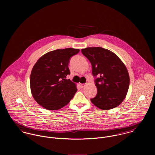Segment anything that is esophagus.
<instances>
[{"label":"esophagus","mask_w":155,"mask_h":155,"mask_svg":"<svg viewBox=\"0 0 155 155\" xmlns=\"http://www.w3.org/2000/svg\"><path fill=\"white\" fill-rule=\"evenodd\" d=\"M79 86H80L81 88H83V87H84L85 86V84H81V83H79Z\"/></svg>","instance_id":"esophagus-1"}]
</instances>
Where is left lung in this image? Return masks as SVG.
<instances>
[{"label": "left lung", "instance_id": "1", "mask_svg": "<svg viewBox=\"0 0 155 155\" xmlns=\"http://www.w3.org/2000/svg\"><path fill=\"white\" fill-rule=\"evenodd\" d=\"M91 63L97 94L91 101L98 108L107 110L118 106L124 100L130 85L128 70L113 52L101 47L82 49Z\"/></svg>", "mask_w": 155, "mask_h": 155}]
</instances>
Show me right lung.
<instances>
[{
	"label": "right lung",
	"instance_id": "1",
	"mask_svg": "<svg viewBox=\"0 0 155 155\" xmlns=\"http://www.w3.org/2000/svg\"><path fill=\"white\" fill-rule=\"evenodd\" d=\"M79 49H56L43 55L32 68L30 83L31 94L45 109L57 110L66 106L77 91L76 85L67 75L71 57Z\"/></svg>",
	"mask_w": 155,
	"mask_h": 155
}]
</instances>
